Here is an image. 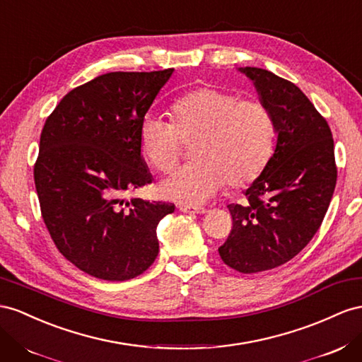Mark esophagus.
<instances>
[{
  "label": "esophagus",
  "instance_id": "obj_1",
  "mask_svg": "<svg viewBox=\"0 0 362 362\" xmlns=\"http://www.w3.org/2000/svg\"><path fill=\"white\" fill-rule=\"evenodd\" d=\"M180 210L181 211H184V213H193V214H202V213H205L207 210H205L204 207H193V205H180Z\"/></svg>",
  "mask_w": 362,
  "mask_h": 362
}]
</instances>
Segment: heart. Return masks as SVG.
<instances>
[{"mask_svg": "<svg viewBox=\"0 0 362 362\" xmlns=\"http://www.w3.org/2000/svg\"><path fill=\"white\" fill-rule=\"evenodd\" d=\"M172 123L144 115L139 126L143 158L153 170L170 172L178 164L182 143H194L193 164L173 172L160 185L165 198L198 205L223 185L243 187L257 180L274 149V119L259 100L201 86L170 106Z\"/></svg>", "mask_w": 362, "mask_h": 362, "instance_id": "heart-1", "label": "heart"}]
</instances>
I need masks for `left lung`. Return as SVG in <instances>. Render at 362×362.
<instances>
[{
    "instance_id": "8db88e82",
    "label": "left lung",
    "mask_w": 362,
    "mask_h": 362,
    "mask_svg": "<svg viewBox=\"0 0 362 362\" xmlns=\"http://www.w3.org/2000/svg\"><path fill=\"white\" fill-rule=\"evenodd\" d=\"M274 119L276 151L245 192L230 204V236L219 247L227 267L252 274L286 263L318 231L337 184L334 139L326 119L298 86L268 70L240 68Z\"/></svg>"
}]
</instances>
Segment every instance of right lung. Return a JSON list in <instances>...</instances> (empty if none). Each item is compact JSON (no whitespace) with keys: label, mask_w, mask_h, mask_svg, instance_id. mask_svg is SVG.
Masks as SVG:
<instances>
[{"label":"right lung","mask_w":362,"mask_h":362,"mask_svg":"<svg viewBox=\"0 0 362 362\" xmlns=\"http://www.w3.org/2000/svg\"><path fill=\"white\" fill-rule=\"evenodd\" d=\"M172 73L102 74L45 120L33 168L42 219L62 256L93 277L129 280L158 256V222L175 205L123 197L152 182L139 126Z\"/></svg>","instance_id":"add662e5"}]
</instances>
